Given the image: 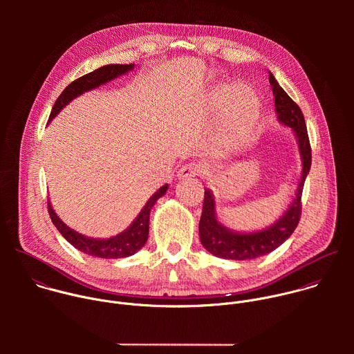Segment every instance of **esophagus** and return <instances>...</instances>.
Masks as SVG:
<instances>
[{"instance_id":"34e87169","label":"esophagus","mask_w":354,"mask_h":354,"mask_svg":"<svg viewBox=\"0 0 354 354\" xmlns=\"http://www.w3.org/2000/svg\"><path fill=\"white\" fill-rule=\"evenodd\" d=\"M198 174V168L194 164H186L178 171V178L185 179V178H192Z\"/></svg>"}]
</instances>
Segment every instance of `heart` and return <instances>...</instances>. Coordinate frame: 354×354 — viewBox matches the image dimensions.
<instances>
[{"label": "heart", "mask_w": 354, "mask_h": 354, "mask_svg": "<svg viewBox=\"0 0 354 354\" xmlns=\"http://www.w3.org/2000/svg\"><path fill=\"white\" fill-rule=\"evenodd\" d=\"M212 108L223 112L221 142L227 151L241 148L261 119V100L246 84H224L212 93Z\"/></svg>", "instance_id": "obj_1"}]
</instances>
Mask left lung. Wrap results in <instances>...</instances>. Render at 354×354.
Segmentation results:
<instances>
[{"instance_id":"obj_1","label":"left lung","mask_w":354,"mask_h":354,"mask_svg":"<svg viewBox=\"0 0 354 354\" xmlns=\"http://www.w3.org/2000/svg\"><path fill=\"white\" fill-rule=\"evenodd\" d=\"M269 82L273 86L274 106L279 120L291 127L297 136L299 154L302 160V174L295 193V198L291 203L286 214L277 220L272 227L252 232V234H238L227 230L217 221L214 212V197L209 189L205 190L203 210L198 223L200 241L210 254L234 261L255 259L263 257L269 252L280 246L297 228L301 217V196L304 189L306 178L311 168L313 154L311 144L308 138V131L301 109L294 100L286 93V91L277 84L274 77L269 75Z\"/></svg>"}]
</instances>
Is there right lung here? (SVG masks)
<instances>
[{
  "mask_svg": "<svg viewBox=\"0 0 354 354\" xmlns=\"http://www.w3.org/2000/svg\"><path fill=\"white\" fill-rule=\"evenodd\" d=\"M134 64H109L100 67L89 74H85L75 81H73L68 86L64 88V91L60 93L57 100L55 102V106L50 112L48 120H52L68 102L78 95L93 89L99 85H102L122 74H126L127 71L133 70ZM168 190V185H164L160 187L158 192H156L151 198L147 201L144 209L140 212L137 218L133 221V224L123 231L122 234L112 236L109 239H93L84 236L74 230L68 228L55 213V210L50 206V201L47 200V212L50 218H52L56 228L60 231V234L78 250L84 252L86 255L102 258V259H119V258H127L134 255L138 249L144 246V243L148 239V221H149V212L156 205V201L165 194Z\"/></svg>",
  "mask_w": 354,
  "mask_h": 354,
  "instance_id": "add662e5",
  "label": "right lung"
}]
</instances>
